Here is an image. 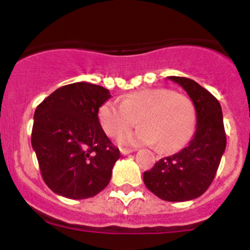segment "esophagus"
I'll use <instances>...</instances> for the list:
<instances>
[{
  "label": "esophagus",
  "mask_w": 250,
  "mask_h": 250,
  "mask_svg": "<svg viewBox=\"0 0 250 250\" xmlns=\"http://www.w3.org/2000/svg\"><path fill=\"white\" fill-rule=\"evenodd\" d=\"M134 151H135L134 149H124V147H121L120 149V152L123 154V155H127V154H131V152Z\"/></svg>",
  "instance_id": "obj_1"
}]
</instances>
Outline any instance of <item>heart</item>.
Segmentation results:
<instances>
[{"label": "heart", "mask_w": 250, "mask_h": 250, "mask_svg": "<svg viewBox=\"0 0 250 250\" xmlns=\"http://www.w3.org/2000/svg\"><path fill=\"white\" fill-rule=\"evenodd\" d=\"M99 121L106 135L119 136L136 123L141 126L119 139L123 145H152L163 151H176L195 130L196 112L187 95L167 87H146L99 107Z\"/></svg>", "instance_id": "obj_1"}]
</instances>
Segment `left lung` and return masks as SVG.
<instances>
[{"mask_svg":"<svg viewBox=\"0 0 250 250\" xmlns=\"http://www.w3.org/2000/svg\"><path fill=\"white\" fill-rule=\"evenodd\" d=\"M187 91L196 111L193 139L183 150L163 158L144 173L151 193L167 202L195 199L210 187L227 146L219 101L191 79L169 76Z\"/></svg>","mask_w":250,"mask_h":250,"instance_id":"obj_1","label":"left lung"}]
</instances>
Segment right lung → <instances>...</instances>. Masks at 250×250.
I'll use <instances>...</instances> for the list:
<instances>
[{"instance_id":"right-lung-1","label":"right lung","mask_w":250,"mask_h":250,"mask_svg":"<svg viewBox=\"0 0 250 250\" xmlns=\"http://www.w3.org/2000/svg\"><path fill=\"white\" fill-rule=\"evenodd\" d=\"M109 90L89 83L59 87L34 115L31 144L43 182L68 199L91 198L105 189L120 151L99 123Z\"/></svg>"}]
</instances>
